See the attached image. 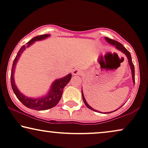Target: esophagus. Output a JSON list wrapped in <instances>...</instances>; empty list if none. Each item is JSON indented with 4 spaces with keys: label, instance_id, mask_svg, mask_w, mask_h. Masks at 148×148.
<instances>
[{
    "label": "esophagus",
    "instance_id": "obj_1",
    "mask_svg": "<svg viewBox=\"0 0 148 148\" xmlns=\"http://www.w3.org/2000/svg\"><path fill=\"white\" fill-rule=\"evenodd\" d=\"M72 74L74 75H79L80 74V70H79L78 68H75L74 70H73V71H72Z\"/></svg>",
    "mask_w": 148,
    "mask_h": 148
}]
</instances>
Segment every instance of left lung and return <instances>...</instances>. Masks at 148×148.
<instances>
[{
  "instance_id": "8db88e82",
  "label": "left lung",
  "mask_w": 148,
  "mask_h": 148,
  "mask_svg": "<svg viewBox=\"0 0 148 148\" xmlns=\"http://www.w3.org/2000/svg\"><path fill=\"white\" fill-rule=\"evenodd\" d=\"M105 39L106 41H107L108 43H110V44L113 45H115V47L117 49H119V50L121 51V52H123V53H125V55L127 56V58L128 59V62H129V64H130V68H131V70H132V79H133V82H134V84H135V68H134V64H133L132 62V56H131V53L130 51H129L125 47L123 46V45L121 44V43H120L119 42H118V41H116L115 40H113V39H111L109 38V37H105ZM82 99H83V101H84V103L85 104V105L88 108V109H90V110H92V111H97L96 110H95L93 108H92L90 107V105H88V103H87V102L86 101V99H85V98L84 97V95H83V92H82ZM122 107V106H121ZM121 108V107H120ZM117 110V109H116ZM116 110H115V111H116ZM112 112H114V111H111ZM111 113V112H109V113Z\"/></svg>"
}]
</instances>
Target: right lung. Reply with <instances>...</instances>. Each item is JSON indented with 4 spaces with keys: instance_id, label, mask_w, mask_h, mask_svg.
Returning <instances> with one entry per match:
<instances>
[{
    "instance_id": "1",
    "label": "right lung",
    "mask_w": 148,
    "mask_h": 148,
    "mask_svg": "<svg viewBox=\"0 0 148 148\" xmlns=\"http://www.w3.org/2000/svg\"><path fill=\"white\" fill-rule=\"evenodd\" d=\"M50 36L49 34H45L38 35V36L33 37L31 41L27 43L26 45H23L21 47V49L18 50V52L16 54L15 58H14L13 63H12V66L11 69V83L12 90L17 99L21 102L23 105H24L25 107L29 108L33 110H37V111H43V110H47L51 108H53L59 103L60 99H61L62 92H63L64 88L68 83L70 82V79L72 78V74H69L67 76L62 78L57 79L54 81L51 84L50 87V90L47 92V95L43 96L42 97H39L37 99H33V98H29L25 97L23 94H21L16 88L15 83H14V70L16 68V62H18V58H20L21 55L23 53L25 49L27 47L30 46L31 45L33 44L35 41H39L44 39L47 37Z\"/></svg>"
}]
</instances>
